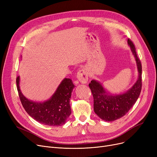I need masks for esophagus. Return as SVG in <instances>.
Masks as SVG:
<instances>
[{
	"label": "esophagus",
	"instance_id": "1",
	"mask_svg": "<svg viewBox=\"0 0 157 157\" xmlns=\"http://www.w3.org/2000/svg\"><path fill=\"white\" fill-rule=\"evenodd\" d=\"M77 78L81 83H86L88 80V73L86 69H82L77 73Z\"/></svg>",
	"mask_w": 157,
	"mask_h": 157
}]
</instances>
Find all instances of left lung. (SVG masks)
<instances>
[{
	"label": "left lung",
	"mask_w": 157,
	"mask_h": 157,
	"mask_svg": "<svg viewBox=\"0 0 157 157\" xmlns=\"http://www.w3.org/2000/svg\"><path fill=\"white\" fill-rule=\"evenodd\" d=\"M132 52L135 56L139 72L136 83L125 93L117 95L106 94L103 86L95 80L88 85L94 97V109L98 117L106 121H113L123 117L132 108L141 94L142 88V65L136 52V48L130 39H128Z\"/></svg>",
	"instance_id": "8db88e82"
}]
</instances>
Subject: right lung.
<instances>
[{"instance_id":"right-lung-1","label":"right lung","mask_w":157,"mask_h":157,"mask_svg":"<svg viewBox=\"0 0 157 157\" xmlns=\"http://www.w3.org/2000/svg\"><path fill=\"white\" fill-rule=\"evenodd\" d=\"M20 77L16 78V85L23 108L30 116L42 124L56 127L63 125L71 113L70 98L74 85L69 78H65L50 99L43 103L28 100L21 94Z\"/></svg>"}]
</instances>
